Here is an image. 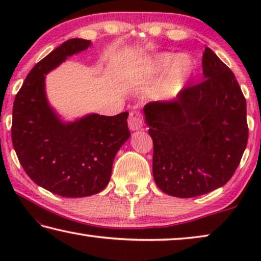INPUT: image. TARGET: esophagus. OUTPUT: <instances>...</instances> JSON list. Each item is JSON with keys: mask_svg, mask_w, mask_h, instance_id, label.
<instances>
[{"mask_svg": "<svg viewBox=\"0 0 261 261\" xmlns=\"http://www.w3.org/2000/svg\"><path fill=\"white\" fill-rule=\"evenodd\" d=\"M127 124H129V129L131 131H137L143 129L144 120L138 112H131L129 115V120H127Z\"/></svg>", "mask_w": 261, "mask_h": 261, "instance_id": "1", "label": "esophagus"}]
</instances>
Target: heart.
<instances>
[{"mask_svg":"<svg viewBox=\"0 0 261 261\" xmlns=\"http://www.w3.org/2000/svg\"><path fill=\"white\" fill-rule=\"evenodd\" d=\"M193 62L188 55H175L171 53L158 54L151 62L148 73L158 76L167 72V85L174 92L179 91L191 77Z\"/></svg>","mask_w":261,"mask_h":261,"instance_id":"obj_1","label":"heart"}]
</instances>
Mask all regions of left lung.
<instances>
[{"label": "left lung", "instance_id": "obj_1", "mask_svg": "<svg viewBox=\"0 0 261 261\" xmlns=\"http://www.w3.org/2000/svg\"><path fill=\"white\" fill-rule=\"evenodd\" d=\"M153 139V177L159 189L192 198L223 187L247 144L246 101L235 74L205 48L202 82L173 101L144 107Z\"/></svg>", "mask_w": 261, "mask_h": 261}]
</instances>
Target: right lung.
<instances>
[{"label": "right lung", "mask_w": 261, "mask_h": 261, "mask_svg": "<svg viewBox=\"0 0 261 261\" xmlns=\"http://www.w3.org/2000/svg\"><path fill=\"white\" fill-rule=\"evenodd\" d=\"M91 40L70 39L31 70L12 109L11 138L25 173L39 187L67 198L88 197L107 187L115 155L129 139V113H95L65 121L46 94V76Z\"/></svg>", "instance_id": "1"}]
</instances>
